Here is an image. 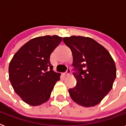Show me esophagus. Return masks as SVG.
<instances>
[{
	"instance_id": "esophagus-1",
	"label": "esophagus",
	"mask_w": 126,
	"mask_h": 126,
	"mask_svg": "<svg viewBox=\"0 0 126 126\" xmlns=\"http://www.w3.org/2000/svg\"><path fill=\"white\" fill-rule=\"evenodd\" d=\"M70 74V68H68L67 71L66 72V73L65 74V76H69Z\"/></svg>"
}]
</instances>
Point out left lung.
Returning <instances> with one entry per match:
<instances>
[{
    "mask_svg": "<svg viewBox=\"0 0 126 126\" xmlns=\"http://www.w3.org/2000/svg\"><path fill=\"white\" fill-rule=\"evenodd\" d=\"M73 56L72 65L77 84L68 89L74 102L85 107L96 106L109 93L116 76L113 58L107 49L91 37L63 38Z\"/></svg>",
    "mask_w": 126,
    "mask_h": 126,
    "instance_id": "obj_1",
    "label": "left lung"
}]
</instances>
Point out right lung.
<instances>
[{
	"label": "right lung",
	"instance_id": "1",
	"mask_svg": "<svg viewBox=\"0 0 126 126\" xmlns=\"http://www.w3.org/2000/svg\"><path fill=\"white\" fill-rule=\"evenodd\" d=\"M58 35L32 39L15 53L9 65V79L15 92L25 103L37 106L50 98L61 74L55 72L50 55L62 41Z\"/></svg>",
	"mask_w": 126,
	"mask_h": 126
}]
</instances>
